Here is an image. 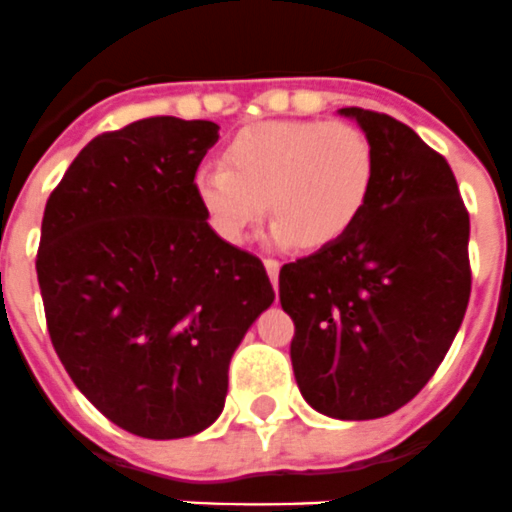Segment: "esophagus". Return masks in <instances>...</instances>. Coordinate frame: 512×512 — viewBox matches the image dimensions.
Segmentation results:
<instances>
[{
    "instance_id": "esophagus-1",
    "label": "esophagus",
    "mask_w": 512,
    "mask_h": 512,
    "mask_svg": "<svg viewBox=\"0 0 512 512\" xmlns=\"http://www.w3.org/2000/svg\"><path fill=\"white\" fill-rule=\"evenodd\" d=\"M265 270H267V275H270V283H273V288H278L280 262L273 260V257H267V260H265Z\"/></svg>"
}]
</instances>
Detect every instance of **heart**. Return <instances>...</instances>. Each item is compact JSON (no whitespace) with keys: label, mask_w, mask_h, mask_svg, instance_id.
Listing matches in <instances>:
<instances>
[{"label":"heart","mask_w":512,"mask_h":512,"mask_svg":"<svg viewBox=\"0 0 512 512\" xmlns=\"http://www.w3.org/2000/svg\"><path fill=\"white\" fill-rule=\"evenodd\" d=\"M224 165H204L193 191L211 227L245 242L267 211L278 245L324 247L347 234L375 183V150L347 122H265L239 132Z\"/></svg>","instance_id":"b5f03b06"}]
</instances>
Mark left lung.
<instances>
[{
  "mask_svg": "<svg viewBox=\"0 0 512 512\" xmlns=\"http://www.w3.org/2000/svg\"><path fill=\"white\" fill-rule=\"evenodd\" d=\"M375 150V183L354 227L280 270L296 324L290 362L313 411L339 421L390 416L449 352L472 290L469 214L449 163L411 127L339 109Z\"/></svg>",
  "mask_w": 512,
  "mask_h": 512,
  "instance_id": "left-lung-1",
  "label": "left lung"
}]
</instances>
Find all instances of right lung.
I'll list each match as a JSON object with an SVG mask.
<instances>
[{"label":"right lung","instance_id":"1","mask_svg":"<svg viewBox=\"0 0 512 512\" xmlns=\"http://www.w3.org/2000/svg\"><path fill=\"white\" fill-rule=\"evenodd\" d=\"M219 124L150 117L76 155L38 250L50 342L76 388L142 439L201 434L229 362L275 301L265 267L206 222L193 176Z\"/></svg>","mask_w":512,"mask_h":512}]
</instances>
